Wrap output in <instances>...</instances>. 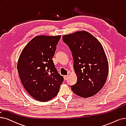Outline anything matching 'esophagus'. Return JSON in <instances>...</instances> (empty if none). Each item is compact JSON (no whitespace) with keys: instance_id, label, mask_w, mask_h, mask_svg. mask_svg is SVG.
Listing matches in <instances>:
<instances>
[{"instance_id":"1","label":"esophagus","mask_w":126,"mask_h":126,"mask_svg":"<svg viewBox=\"0 0 126 126\" xmlns=\"http://www.w3.org/2000/svg\"><path fill=\"white\" fill-rule=\"evenodd\" d=\"M68 77V75L64 76V80H66L67 79Z\"/></svg>"}]
</instances>
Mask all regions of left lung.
<instances>
[{"instance_id": "8db88e82", "label": "left lung", "mask_w": 126, "mask_h": 126, "mask_svg": "<svg viewBox=\"0 0 126 126\" xmlns=\"http://www.w3.org/2000/svg\"><path fill=\"white\" fill-rule=\"evenodd\" d=\"M63 41L72 51L77 81L70 87L75 94L87 98L97 94L105 85L109 65L103 48L88 32L64 35Z\"/></svg>"}]
</instances>
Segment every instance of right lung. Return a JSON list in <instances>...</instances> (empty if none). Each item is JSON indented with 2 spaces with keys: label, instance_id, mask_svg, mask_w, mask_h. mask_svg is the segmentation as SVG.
<instances>
[{
  "label": "right lung",
  "instance_id": "1",
  "mask_svg": "<svg viewBox=\"0 0 126 126\" xmlns=\"http://www.w3.org/2000/svg\"><path fill=\"white\" fill-rule=\"evenodd\" d=\"M60 38L61 35L35 36L19 58L17 70L21 83L38 101L45 102L55 97L64 81L52 60Z\"/></svg>",
  "mask_w": 126,
  "mask_h": 126
}]
</instances>
